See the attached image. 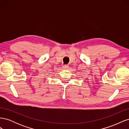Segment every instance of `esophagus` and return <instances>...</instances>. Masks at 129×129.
Masks as SVG:
<instances>
[{
	"label": "esophagus",
	"mask_w": 129,
	"mask_h": 129,
	"mask_svg": "<svg viewBox=\"0 0 129 129\" xmlns=\"http://www.w3.org/2000/svg\"><path fill=\"white\" fill-rule=\"evenodd\" d=\"M63 68L64 69H68L69 68V66L68 65H64L63 66Z\"/></svg>",
	"instance_id": "1"
}]
</instances>
